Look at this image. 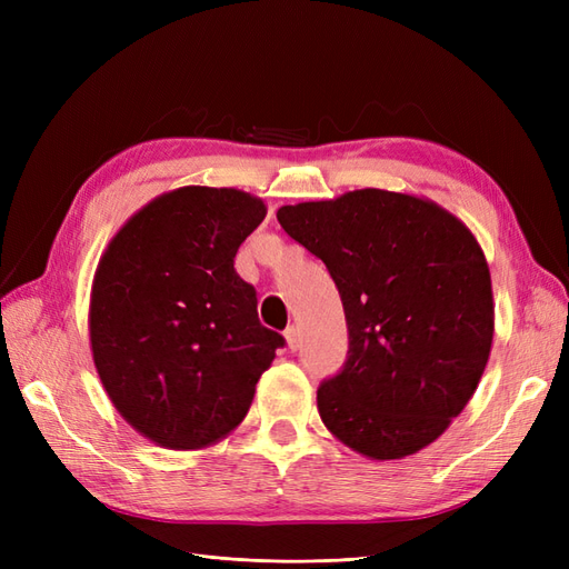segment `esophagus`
<instances>
[{
    "label": "esophagus",
    "instance_id": "esophagus-1",
    "mask_svg": "<svg viewBox=\"0 0 569 569\" xmlns=\"http://www.w3.org/2000/svg\"><path fill=\"white\" fill-rule=\"evenodd\" d=\"M284 339H287V347H289L291 351H297L299 343H301V339H299V327H297V325H289L287 330H284Z\"/></svg>",
    "mask_w": 569,
    "mask_h": 569
}]
</instances>
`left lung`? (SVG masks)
Wrapping results in <instances>:
<instances>
[{"mask_svg":"<svg viewBox=\"0 0 569 569\" xmlns=\"http://www.w3.org/2000/svg\"><path fill=\"white\" fill-rule=\"evenodd\" d=\"M330 270L349 327L318 389L325 427L372 460L418 453L468 406L493 339L491 274L475 234L429 199L356 189L278 211Z\"/></svg>","mask_w":569,"mask_h":569,"instance_id":"8db88e82","label":"left lung"}]
</instances>
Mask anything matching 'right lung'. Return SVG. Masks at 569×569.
<instances>
[{
    "label": "right lung",
    "mask_w": 569,
    "mask_h": 569,
    "mask_svg": "<svg viewBox=\"0 0 569 569\" xmlns=\"http://www.w3.org/2000/svg\"><path fill=\"white\" fill-rule=\"evenodd\" d=\"M266 203L228 187H180L116 232L90 297L92 358L111 403L149 441L206 449L244 420L282 335L258 322L239 244Z\"/></svg>",
    "instance_id": "add662e5"
}]
</instances>
